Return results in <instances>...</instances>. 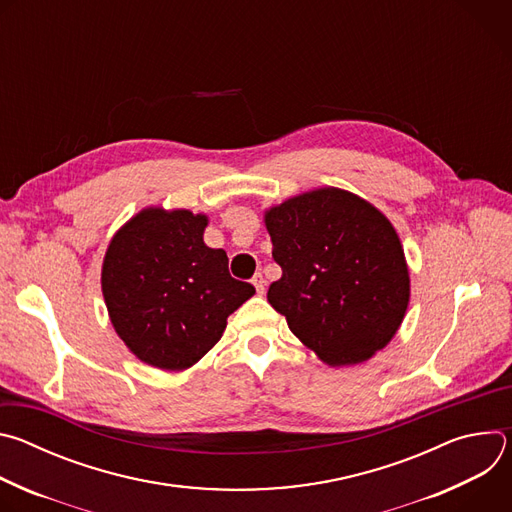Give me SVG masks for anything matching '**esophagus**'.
Instances as JSON below:
<instances>
[{
  "instance_id": "obj_1",
  "label": "esophagus",
  "mask_w": 512,
  "mask_h": 512,
  "mask_svg": "<svg viewBox=\"0 0 512 512\" xmlns=\"http://www.w3.org/2000/svg\"><path fill=\"white\" fill-rule=\"evenodd\" d=\"M251 281H253L255 289H257V294H263V291H265V283H267V281H265V277H263L261 273H255Z\"/></svg>"
}]
</instances>
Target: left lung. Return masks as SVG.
I'll list each match as a JSON object with an SVG mask.
<instances>
[{
	"mask_svg": "<svg viewBox=\"0 0 512 512\" xmlns=\"http://www.w3.org/2000/svg\"><path fill=\"white\" fill-rule=\"evenodd\" d=\"M281 279L269 304L330 367L369 360L397 334L409 269L389 218L364 198L318 188L265 210Z\"/></svg>",
	"mask_w": 512,
	"mask_h": 512,
	"instance_id": "obj_1",
	"label": "left lung"
}]
</instances>
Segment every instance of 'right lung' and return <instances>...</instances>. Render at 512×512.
<instances>
[{"label":"right lung","instance_id":"obj_1","mask_svg":"<svg viewBox=\"0 0 512 512\" xmlns=\"http://www.w3.org/2000/svg\"><path fill=\"white\" fill-rule=\"evenodd\" d=\"M206 214L150 206L113 235L101 271L111 324L145 364L184 371L221 340L255 287L229 273L223 249L204 245Z\"/></svg>","mask_w":512,"mask_h":512}]
</instances>
